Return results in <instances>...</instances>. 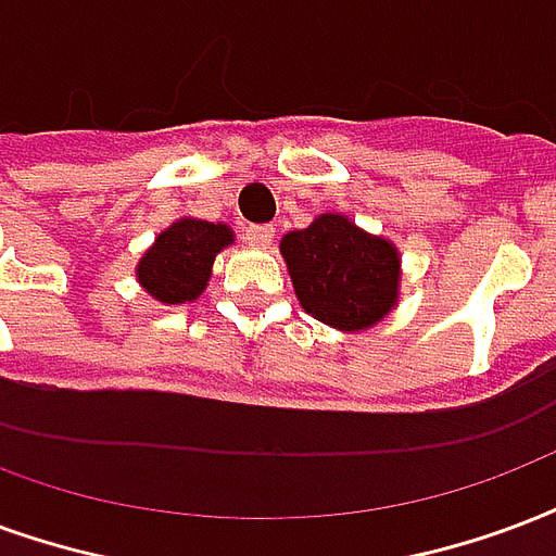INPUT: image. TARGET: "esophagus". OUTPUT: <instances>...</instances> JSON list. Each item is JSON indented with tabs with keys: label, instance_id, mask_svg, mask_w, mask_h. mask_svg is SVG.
<instances>
[{
	"label": "esophagus",
	"instance_id": "34e87169",
	"mask_svg": "<svg viewBox=\"0 0 556 556\" xmlns=\"http://www.w3.org/2000/svg\"><path fill=\"white\" fill-rule=\"evenodd\" d=\"M244 238L253 247H270V241H274V226H247Z\"/></svg>",
	"mask_w": 556,
	"mask_h": 556
}]
</instances>
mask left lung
I'll return each mask as SVG.
<instances>
[{"label":"left lung","instance_id":"left-lung-1","mask_svg":"<svg viewBox=\"0 0 556 556\" xmlns=\"http://www.w3.org/2000/svg\"><path fill=\"white\" fill-rule=\"evenodd\" d=\"M279 253L300 306L332 330H371L397 306L404 277L397 247L341 212L286 232Z\"/></svg>","mask_w":556,"mask_h":556}]
</instances>
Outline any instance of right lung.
Returning <instances> with one entry per match:
<instances>
[{
	"instance_id": "right-lung-1",
	"label": "right lung",
	"mask_w": 556,
	"mask_h": 556,
	"mask_svg": "<svg viewBox=\"0 0 556 556\" xmlns=\"http://www.w3.org/2000/svg\"><path fill=\"white\" fill-rule=\"evenodd\" d=\"M236 244L232 226L200 217H179L162 229L135 265V279L164 306L194 303L212 279L220 250Z\"/></svg>"
}]
</instances>
